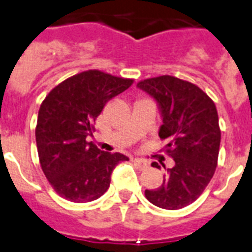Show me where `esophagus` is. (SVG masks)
<instances>
[{
  "instance_id": "1",
  "label": "esophagus",
  "mask_w": 252,
  "mask_h": 252,
  "mask_svg": "<svg viewBox=\"0 0 252 252\" xmlns=\"http://www.w3.org/2000/svg\"><path fill=\"white\" fill-rule=\"evenodd\" d=\"M132 162H134V164L136 165L137 168L141 169V171H143V169H145V168H148V163L145 162V160H143V159L135 158L134 160H132Z\"/></svg>"
}]
</instances>
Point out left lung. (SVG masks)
Instances as JSON below:
<instances>
[{
    "instance_id": "1",
    "label": "left lung",
    "mask_w": 252,
    "mask_h": 252,
    "mask_svg": "<svg viewBox=\"0 0 252 252\" xmlns=\"http://www.w3.org/2000/svg\"><path fill=\"white\" fill-rule=\"evenodd\" d=\"M137 87L158 102L163 117L159 137L168 141L165 153L175 160L162 185L145 190V197L162 209H181L203 193L216 172L220 145L217 107L197 85L171 75L145 79ZM153 167L159 168L158 163Z\"/></svg>"
}]
</instances>
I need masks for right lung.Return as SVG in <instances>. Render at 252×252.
Returning <instances> with one entry per match:
<instances>
[{"label": "right lung", "instance_id": "obj_1", "mask_svg": "<svg viewBox=\"0 0 252 252\" xmlns=\"http://www.w3.org/2000/svg\"><path fill=\"white\" fill-rule=\"evenodd\" d=\"M132 79L88 70L53 88L38 112L35 140L40 167L60 196L88 203L108 190L112 171L128 158L102 152L87 136L105 103L132 85Z\"/></svg>", "mask_w": 252, "mask_h": 252}]
</instances>
